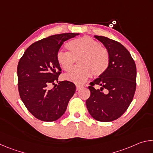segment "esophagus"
Listing matches in <instances>:
<instances>
[{"instance_id": "1", "label": "esophagus", "mask_w": 153, "mask_h": 153, "mask_svg": "<svg viewBox=\"0 0 153 153\" xmlns=\"http://www.w3.org/2000/svg\"><path fill=\"white\" fill-rule=\"evenodd\" d=\"M84 86H82V85H79V84H76V90L77 91H79L81 89H82Z\"/></svg>"}]
</instances>
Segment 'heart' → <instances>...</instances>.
<instances>
[{
  "label": "heart",
  "instance_id": "b5f03b06",
  "mask_svg": "<svg viewBox=\"0 0 153 153\" xmlns=\"http://www.w3.org/2000/svg\"><path fill=\"white\" fill-rule=\"evenodd\" d=\"M67 52L59 51L56 60L62 69L69 71L74 67L76 60L79 65L64 75L67 81L83 84L92 76H100L104 74L109 65V55L107 49L100 46L97 41L88 36L76 38L66 45Z\"/></svg>",
  "mask_w": 153,
  "mask_h": 153
}]
</instances>
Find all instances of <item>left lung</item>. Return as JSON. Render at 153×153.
I'll use <instances>...</instances> for the list:
<instances>
[{
    "instance_id": "8db88e82",
    "label": "left lung",
    "mask_w": 153,
    "mask_h": 153,
    "mask_svg": "<svg viewBox=\"0 0 153 153\" xmlns=\"http://www.w3.org/2000/svg\"><path fill=\"white\" fill-rule=\"evenodd\" d=\"M107 49L109 65L104 74L90 82V97L86 107L94 120L109 122L120 117L133 100L136 87V67L129 51L120 42L94 36ZM98 85L100 89H95ZM105 89V92L102 90Z\"/></svg>"
}]
</instances>
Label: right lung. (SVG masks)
Returning <instances> with one entry per match:
<instances>
[{"mask_svg": "<svg viewBox=\"0 0 153 153\" xmlns=\"http://www.w3.org/2000/svg\"><path fill=\"white\" fill-rule=\"evenodd\" d=\"M79 34L60 33L43 38L31 45L20 59L17 65L19 96L27 110L38 120H57L76 92L74 83L58 82L61 69L56 55L64 42ZM51 84L55 85L53 89Z\"/></svg>", "mask_w": 153, "mask_h": 153, "instance_id": "add662e5", "label": "right lung"}]
</instances>
